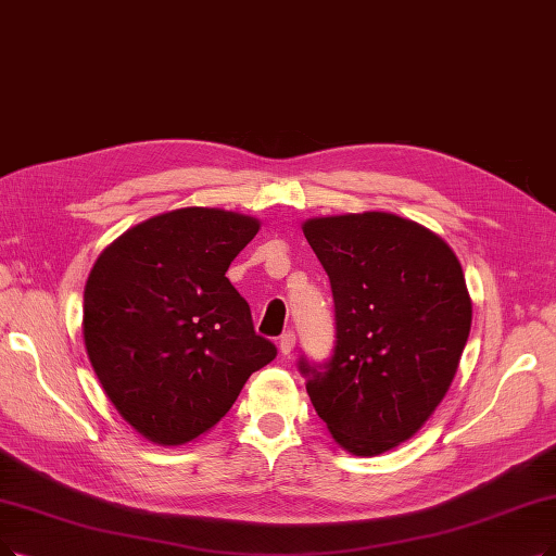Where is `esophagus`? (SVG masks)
Listing matches in <instances>:
<instances>
[{"mask_svg": "<svg viewBox=\"0 0 556 556\" xmlns=\"http://www.w3.org/2000/svg\"><path fill=\"white\" fill-rule=\"evenodd\" d=\"M278 346H280V353H282V355H290V353L294 351V346H296V336H294V332H292V330L282 332L280 340H278Z\"/></svg>", "mask_w": 556, "mask_h": 556, "instance_id": "esophagus-1", "label": "esophagus"}]
</instances>
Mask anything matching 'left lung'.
Listing matches in <instances>:
<instances>
[{
    "label": "left lung",
    "mask_w": 556,
    "mask_h": 556,
    "mask_svg": "<svg viewBox=\"0 0 556 556\" xmlns=\"http://www.w3.org/2000/svg\"><path fill=\"white\" fill-rule=\"evenodd\" d=\"M328 274L336 349L305 358L317 415L338 445L379 456L413 438L447 394L470 336L472 301L447 241L388 212L309 218Z\"/></svg>",
    "instance_id": "8db88e82"
}]
</instances>
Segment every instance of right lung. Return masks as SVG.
Segmentation results:
<instances>
[{
	"instance_id": "add662e5",
	"label": "right lung",
	"mask_w": 556,
	"mask_h": 556,
	"mask_svg": "<svg viewBox=\"0 0 556 556\" xmlns=\"http://www.w3.org/2000/svg\"><path fill=\"white\" fill-rule=\"evenodd\" d=\"M260 220L185 207L129 228L84 287V344L111 404L143 438L185 445L276 358L226 278Z\"/></svg>"
}]
</instances>
